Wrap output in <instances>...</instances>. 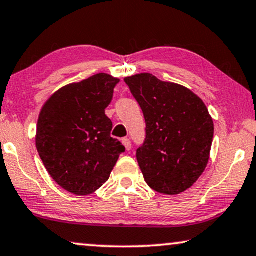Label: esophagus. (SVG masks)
Masks as SVG:
<instances>
[{
    "label": "esophagus",
    "instance_id": "1",
    "mask_svg": "<svg viewBox=\"0 0 256 256\" xmlns=\"http://www.w3.org/2000/svg\"><path fill=\"white\" fill-rule=\"evenodd\" d=\"M122 144H124V146H125V148L128 150V151H130L131 150V148H132V145H131V140L128 138H122Z\"/></svg>",
    "mask_w": 256,
    "mask_h": 256
}]
</instances>
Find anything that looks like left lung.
Segmentation results:
<instances>
[{
    "mask_svg": "<svg viewBox=\"0 0 256 256\" xmlns=\"http://www.w3.org/2000/svg\"><path fill=\"white\" fill-rule=\"evenodd\" d=\"M124 80L146 122L145 140L136 153L146 184L168 196L185 192L210 159L214 124L206 105L188 88L151 74Z\"/></svg>",
    "mask_w": 256,
    "mask_h": 256,
    "instance_id": "obj_1",
    "label": "left lung"
}]
</instances>
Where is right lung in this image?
Masks as SVG:
<instances>
[{"instance_id":"1","label":"right lung","mask_w":256,"mask_h":256,"mask_svg":"<svg viewBox=\"0 0 256 256\" xmlns=\"http://www.w3.org/2000/svg\"><path fill=\"white\" fill-rule=\"evenodd\" d=\"M119 80L108 74L69 84L44 104L37 122L36 148L54 182L86 196L110 178L124 145L111 137L105 108Z\"/></svg>"}]
</instances>
